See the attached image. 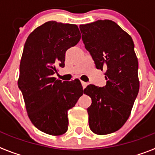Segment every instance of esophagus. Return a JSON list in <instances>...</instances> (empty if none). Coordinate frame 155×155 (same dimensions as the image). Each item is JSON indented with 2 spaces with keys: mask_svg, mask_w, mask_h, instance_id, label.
I'll return each mask as SVG.
<instances>
[{
  "mask_svg": "<svg viewBox=\"0 0 155 155\" xmlns=\"http://www.w3.org/2000/svg\"><path fill=\"white\" fill-rule=\"evenodd\" d=\"M81 84H82V87H83V88H85L86 87V86L87 85V83H86V82H84V81H81Z\"/></svg>",
  "mask_w": 155,
  "mask_h": 155,
  "instance_id": "34e87169",
  "label": "esophagus"
}]
</instances>
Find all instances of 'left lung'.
<instances>
[{
	"label": "left lung",
	"instance_id": "8db88e82",
	"mask_svg": "<svg viewBox=\"0 0 155 155\" xmlns=\"http://www.w3.org/2000/svg\"><path fill=\"white\" fill-rule=\"evenodd\" d=\"M80 30L96 68L105 70L106 85L89 84L84 89L91 98L87 109L90 129L98 135L116 132L128 120L139 91L134 41L116 22L107 19L81 25Z\"/></svg>",
	"mask_w": 155,
	"mask_h": 155
}]
</instances>
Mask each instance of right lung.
Masks as SVG:
<instances>
[{
	"instance_id": "obj_1",
	"label": "right lung",
	"mask_w": 155,
	"mask_h": 155,
	"mask_svg": "<svg viewBox=\"0 0 155 155\" xmlns=\"http://www.w3.org/2000/svg\"><path fill=\"white\" fill-rule=\"evenodd\" d=\"M80 39L76 25L50 21L35 28L25 43L18 85L32 124L50 135L67 132L68 111L84 93L79 80L62 82L53 77L57 67H64L66 51Z\"/></svg>"
}]
</instances>
